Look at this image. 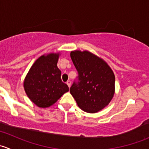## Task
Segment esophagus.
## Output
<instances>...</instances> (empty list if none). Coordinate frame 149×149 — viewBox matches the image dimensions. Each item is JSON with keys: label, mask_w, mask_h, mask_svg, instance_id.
<instances>
[{"label": "esophagus", "mask_w": 149, "mask_h": 149, "mask_svg": "<svg viewBox=\"0 0 149 149\" xmlns=\"http://www.w3.org/2000/svg\"><path fill=\"white\" fill-rule=\"evenodd\" d=\"M66 84H67V85L68 86V87L70 88V86H71V81H68L66 82Z\"/></svg>", "instance_id": "1"}]
</instances>
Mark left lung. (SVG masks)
Here are the masks:
<instances>
[{"label":"left lung","mask_w":149,"mask_h":149,"mask_svg":"<svg viewBox=\"0 0 149 149\" xmlns=\"http://www.w3.org/2000/svg\"><path fill=\"white\" fill-rule=\"evenodd\" d=\"M70 58L79 73V82L70 92L78 106L88 113L106 107L115 91V77L112 68L100 57L88 50L70 52Z\"/></svg>","instance_id":"1"}]
</instances>
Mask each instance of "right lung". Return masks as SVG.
<instances>
[{
	"label": "right lung",
	"instance_id": "1",
	"mask_svg": "<svg viewBox=\"0 0 149 149\" xmlns=\"http://www.w3.org/2000/svg\"><path fill=\"white\" fill-rule=\"evenodd\" d=\"M61 52L45 54L36 60L25 77L24 88L27 97L40 108L56 102L69 91L61 80V71L57 66Z\"/></svg>",
	"mask_w": 149,
	"mask_h": 149
}]
</instances>
